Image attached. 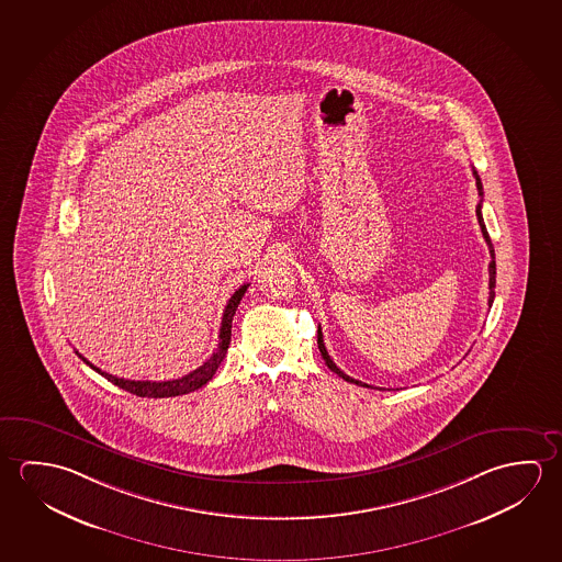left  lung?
<instances>
[{"label": "left lung", "mask_w": 562, "mask_h": 562, "mask_svg": "<svg viewBox=\"0 0 562 562\" xmlns=\"http://www.w3.org/2000/svg\"><path fill=\"white\" fill-rule=\"evenodd\" d=\"M474 172V178H476V188H479L480 195H484V192H482V182H480V176L476 170H472ZM480 207L482 205H479L476 207V215H479V223H480V229H482V235H484V239H486L487 250H490V257H492V260H490V267H487V274H490V295H487V305L492 307V304H494V297H496V255H494V245H492V240H490V235H487L486 225H484V220H482V212H480ZM319 335H317V345H319V352H322L323 360H325V364L329 367V369L337 374V376L342 378V380H347V382H350V384H357V386H364V387H372L369 386V384H364V382H359V380H355V378L347 376L342 370L333 362L331 357H329V352H327V349H325V342H323V335H322V327H319Z\"/></svg>", "instance_id": "1"}]
</instances>
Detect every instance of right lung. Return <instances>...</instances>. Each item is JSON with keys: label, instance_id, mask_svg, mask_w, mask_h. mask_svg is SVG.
Segmentation results:
<instances>
[{"label": "right lung", "instance_id": "add662e5", "mask_svg": "<svg viewBox=\"0 0 562 562\" xmlns=\"http://www.w3.org/2000/svg\"><path fill=\"white\" fill-rule=\"evenodd\" d=\"M247 288H249V284L240 285L239 290H237L235 294L231 295L229 302L225 305L222 329H220V345H217L215 352H213L210 359L203 362L200 369L192 370V372H190V374H186V376L176 378V380H166V382L125 380V378L113 376V374H108V372H103V370L98 369V367H93L92 362L83 359L82 355H80L78 350H76V355H78V357H80V359H82L90 369L95 370V372H98V374H102L103 378H108L111 384L123 387V390H127V392L135 394V396L175 397L182 396V394H190L193 390L205 386V384L212 380L213 374H215V370L220 369V364H222L223 359H225L227 349H229L231 323H233V315L237 312V307H239L240 300H243V295L247 292Z\"/></svg>", "mask_w": 562, "mask_h": 562}]
</instances>
